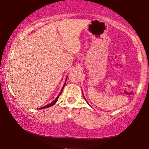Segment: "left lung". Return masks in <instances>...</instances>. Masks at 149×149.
<instances>
[{"label": "left lung", "instance_id": "8db88e82", "mask_svg": "<svg viewBox=\"0 0 149 149\" xmlns=\"http://www.w3.org/2000/svg\"><path fill=\"white\" fill-rule=\"evenodd\" d=\"M83 97H84V95H83ZM84 98H85V97H84ZM85 100H86V99H85ZM86 101H87V100H86Z\"/></svg>", "mask_w": 149, "mask_h": 149}]
</instances>
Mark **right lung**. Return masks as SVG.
Returning a JSON list of instances; mask_svg holds the SVG:
<instances>
[{
  "label": "right lung",
  "instance_id": "add662e5",
  "mask_svg": "<svg viewBox=\"0 0 149 149\" xmlns=\"http://www.w3.org/2000/svg\"><path fill=\"white\" fill-rule=\"evenodd\" d=\"M66 80H67V77H66V81H66ZM65 85H66V82L64 83V85H63V87L62 88V90H61V91H60V94L58 95V96L56 97V100H55L54 101H53L52 102H51L50 104H47V105H46V106H45V107H42V108H40V109H47V108H49V107H52V106H53V105H54L55 104H56V102H57V101H58V97H59V96H60V95L62 94V91H63V89H64V86H65Z\"/></svg>",
  "mask_w": 149,
  "mask_h": 149
}]
</instances>
